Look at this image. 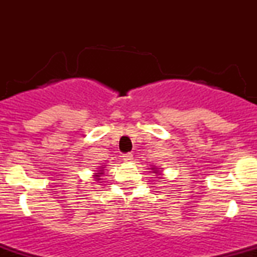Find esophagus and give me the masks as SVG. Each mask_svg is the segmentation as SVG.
<instances>
[{"label":"esophagus","mask_w":257,"mask_h":257,"mask_svg":"<svg viewBox=\"0 0 257 257\" xmlns=\"http://www.w3.org/2000/svg\"><path fill=\"white\" fill-rule=\"evenodd\" d=\"M122 157H123V159H124L125 162H131V161H133V153L132 152L124 153V155H123Z\"/></svg>","instance_id":"esophagus-1"}]
</instances>
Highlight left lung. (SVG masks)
<instances>
[{
    "label": "left lung",
    "mask_w": 257,
    "mask_h": 257,
    "mask_svg": "<svg viewBox=\"0 0 257 257\" xmlns=\"http://www.w3.org/2000/svg\"><path fill=\"white\" fill-rule=\"evenodd\" d=\"M155 172H156V173H157V172H158V170H155Z\"/></svg>",
    "instance_id": "8db88e82"
}]
</instances>
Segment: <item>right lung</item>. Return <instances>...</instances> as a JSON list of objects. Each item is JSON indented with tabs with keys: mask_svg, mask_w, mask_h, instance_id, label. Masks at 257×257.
I'll list each match as a JSON object with an SVG mask.
<instances>
[{
	"mask_svg": "<svg viewBox=\"0 0 257 257\" xmlns=\"http://www.w3.org/2000/svg\"><path fill=\"white\" fill-rule=\"evenodd\" d=\"M101 170H100V173H98V174H96V175H94V176H95V179L96 180H99V178H100V175H101Z\"/></svg>",
	"mask_w": 257,
	"mask_h": 257,
	"instance_id": "right-lung-1",
	"label": "right lung"
}]
</instances>
